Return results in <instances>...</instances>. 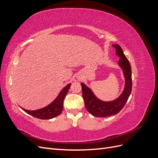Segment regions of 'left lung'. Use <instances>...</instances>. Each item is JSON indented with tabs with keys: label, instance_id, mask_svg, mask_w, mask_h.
<instances>
[{
	"label": "left lung",
	"instance_id": "left-lung-1",
	"mask_svg": "<svg viewBox=\"0 0 158 158\" xmlns=\"http://www.w3.org/2000/svg\"><path fill=\"white\" fill-rule=\"evenodd\" d=\"M116 54L120 56L118 64L123 69L125 78V86L123 92L117 99L112 102H103L95 96L89 88L81 83L84 105L87 111L94 117H107L117 114L124 107L132 91V71L130 63L125 56L120 45H113Z\"/></svg>",
	"mask_w": 158,
	"mask_h": 158
}]
</instances>
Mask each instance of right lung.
<instances>
[{
	"instance_id": "obj_1",
	"label": "right lung",
	"mask_w": 158,
	"mask_h": 158,
	"mask_svg": "<svg viewBox=\"0 0 158 158\" xmlns=\"http://www.w3.org/2000/svg\"><path fill=\"white\" fill-rule=\"evenodd\" d=\"M71 84H69L59 93L57 98L47 107L35 111H30L22 108L26 113L30 115L40 119H50L59 115L63 109V102L66 95L67 94Z\"/></svg>"
}]
</instances>
